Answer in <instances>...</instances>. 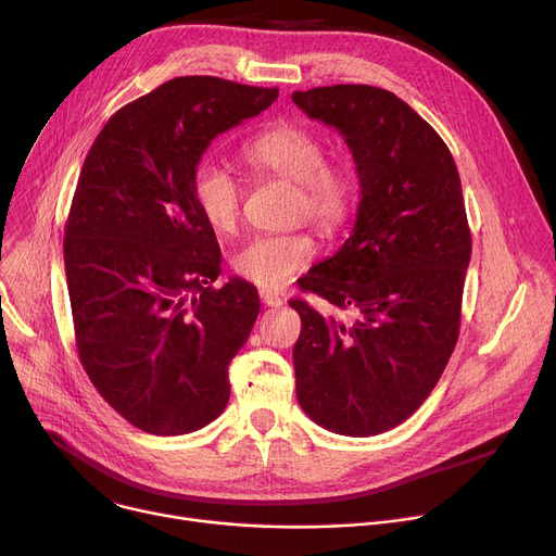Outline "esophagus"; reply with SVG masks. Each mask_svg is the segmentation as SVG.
Wrapping results in <instances>:
<instances>
[{"label": "esophagus", "instance_id": "1", "mask_svg": "<svg viewBox=\"0 0 556 556\" xmlns=\"http://www.w3.org/2000/svg\"><path fill=\"white\" fill-rule=\"evenodd\" d=\"M261 300L267 304V306H282V298L278 295V293H274V291H261Z\"/></svg>", "mask_w": 556, "mask_h": 556}]
</instances>
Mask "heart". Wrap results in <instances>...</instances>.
Masks as SVG:
<instances>
[{
    "instance_id": "1",
    "label": "heart",
    "mask_w": 556,
    "mask_h": 556,
    "mask_svg": "<svg viewBox=\"0 0 556 556\" xmlns=\"http://www.w3.org/2000/svg\"><path fill=\"white\" fill-rule=\"evenodd\" d=\"M242 159L256 174L293 182V216L312 220L320 231H340L353 214L357 185L349 167L331 163L327 143L309 128L280 123L242 148ZM192 197L205 223L218 233L238 227L242 188L233 174L216 163L194 172ZM316 256L309 233H263L247 240L231 258L236 276L261 289H280Z\"/></svg>"
}]
</instances>
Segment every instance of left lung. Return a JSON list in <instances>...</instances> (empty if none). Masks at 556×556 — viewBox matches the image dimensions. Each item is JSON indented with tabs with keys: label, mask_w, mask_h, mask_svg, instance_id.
<instances>
[{
	"label": "left lung",
	"mask_w": 556,
	"mask_h": 556,
	"mask_svg": "<svg viewBox=\"0 0 556 556\" xmlns=\"http://www.w3.org/2000/svg\"><path fill=\"white\" fill-rule=\"evenodd\" d=\"M291 99L344 137L362 194L340 252L298 280L355 318L289 300L302 323L295 395L333 433L380 435L424 404L459 338L472 252L459 172L442 137L389 90L340 84Z\"/></svg>",
	"instance_id": "obj_1"
}]
</instances>
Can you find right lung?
I'll return each mask as SVG.
<instances>
[{"label":"right lung","instance_id":"right-lung-1","mask_svg":"<svg viewBox=\"0 0 556 556\" xmlns=\"http://www.w3.org/2000/svg\"><path fill=\"white\" fill-rule=\"evenodd\" d=\"M278 88L176 77L116 110L73 197L64 263L79 359L99 395L152 435H185L229 402L227 366L261 300L231 278L192 178L207 146Z\"/></svg>","mask_w":556,"mask_h":556}]
</instances>
